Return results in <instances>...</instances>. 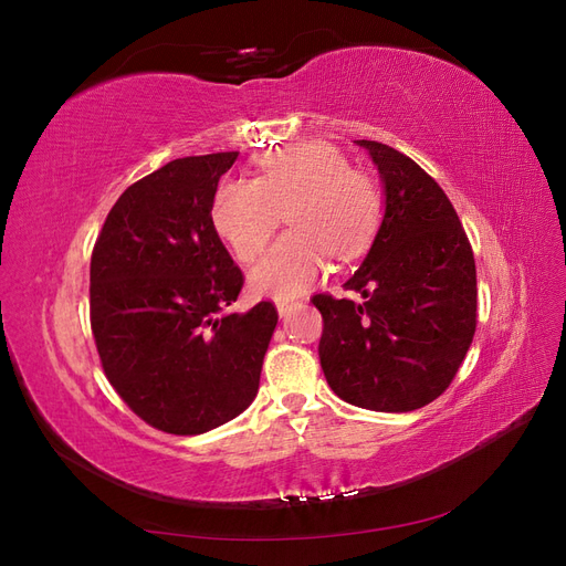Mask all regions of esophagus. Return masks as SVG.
<instances>
[{
	"instance_id": "34e87169",
	"label": "esophagus",
	"mask_w": 566,
	"mask_h": 566,
	"mask_svg": "<svg viewBox=\"0 0 566 566\" xmlns=\"http://www.w3.org/2000/svg\"><path fill=\"white\" fill-rule=\"evenodd\" d=\"M300 306V302H293V300H281V302H276V310H279V316L281 318H287L290 314H293L295 310Z\"/></svg>"
}]
</instances>
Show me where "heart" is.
<instances>
[{
  "label": "heart",
  "instance_id": "1",
  "mask_svg": "<svg viewBox=\"0 0 566 566\" xmlns=\"http://www.w3.org/2000/svg\"><path fill=\"white\" fill-rule=\"evenodd\" d=\"M287 211L290 233L250 271L256 295L287 300L316 285L331 254L349 262L361 254L380 219V196L368 177L335 146L293 144L269 153L256 179L221 181L212 198L214 229L241 260H252Z\"/></svg>",
  "mask_w": 566,
  "mask_h": 566
}]
</instances>
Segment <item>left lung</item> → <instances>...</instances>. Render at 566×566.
<instances>
[{
    "label": "left lung",
    "instance_id": "8db88e82",
    "mask_svg": "<svg viewBox=\"0 0 566 566\" xmlns=\"http://www.w3.org/2000/svg\"><path fill=\"white\" fill-rule=\"evenodd\" d=\"M368 150L385 214L361 266L345 283L364 302L316 295L321 368L342 401L408 413L451 385L476 328L474 254L441 186L403 153Z\"/></svg>",
    "mask_w": 566,
    "mask_h": 566
}]
</instances>
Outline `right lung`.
<instances>
[{
  "label": "right lung",
  "mask_w": 566,
  "mask_h": 566,
  "mask_svg": "<svg viewBox=\"0 0 566 566\" xmlns=\"http://www.w3.org/2000/svg\"><path fill=\"white\" fill-rule=\"evenodd\" d=\"M235 158H177L132 184L92 252V333L106 378L169 434H202L243 413L279 323L271 302L227 312L243 273L219 241L212 198Z\"/></svg>",
  "instance_id": "1"
}]
</instances>
